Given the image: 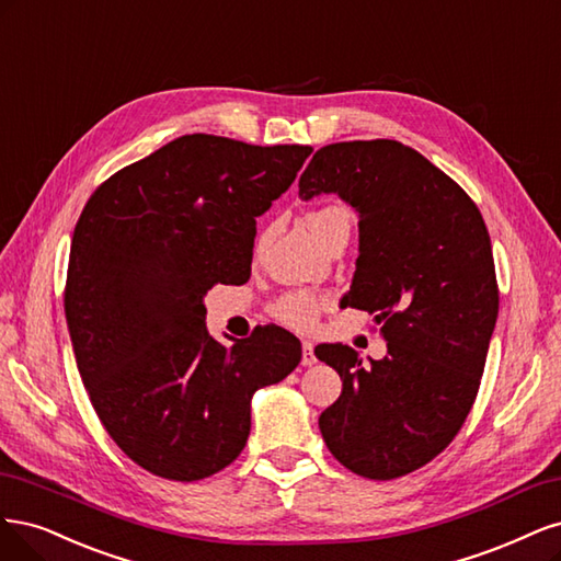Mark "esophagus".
I'll use <instances>...</instances> for the list:
<instances>
[{
	"instance_id": "34e87169",
	"label": "esophagus",
	"mask_w": 561,
	"mask_h": 561,
	"mask_svg": "<svg viewBox=\"0 0 561 561\" xmlns=\"http://www.w3.org/2000/svg\"><path fill=\"white\" fill-rule=\"evenodd\" d=\"M317 356H314V345L310 340H302V366H314Z\"/></svg>"
}]
</instances>
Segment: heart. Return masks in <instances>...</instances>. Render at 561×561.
I'll list each match as a JSON object with an SVG mask.
<instances>
[{"label": "heart", "instance_id": "heart-1", "mask_svg": "<svg viewBox=\"0 0 561 561\" xmlns=\"http://www.w3.org/2000/svg\"><path fill=\"white\" fill-rule=\"evenodd\" d=\"M340 219H350V211L345 207H337V205H329V207H321L317 211H312L307 216V226L314 232V238L319 240L323 232L329 230L331 224L340 221ZM319 310L321 305L312 294H288L284 296L277 305H275V314L288 323V327L300 329V331H310L317 319H319Z\"/></svg>", "mask_w": 561, "mask_h": 561}]
</instances>
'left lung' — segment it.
Segmentation results:
<instances>
[{
	"instance_id": "8db88e82",
	"label": "left lung",
	"mask_w": 561,
	"mask_h": 561,
	"mask_svg": "<svg viewBox=\"0 0 561 561\" xmlns=\"http://www.w3.org/2000/svg\"><path fill=\"white\" fill-rule=\"evenodd\" d=\"M323 193L358 216L345 302L382 323L387 356L364 366L340 342L314 350L342 379L319 428L352 473L393 480L440 455L473 408L499 314L490 232L459 184L393 139L319 149L298 195Z\"/></svg>"
}]
</instances>
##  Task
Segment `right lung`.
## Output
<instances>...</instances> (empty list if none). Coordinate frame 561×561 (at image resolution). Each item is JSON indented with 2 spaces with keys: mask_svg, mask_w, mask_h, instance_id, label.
I'll return each instance as SVG.
<instances>
[{
  "mask_svg": "<svg viewBox=\"0 0 561 561\" xmlns=\"http://www.w3.org/2000/svg\"><path fill=\"white\" fill-rule=\"evenodd\" d=\"M312 147L176 137L90 195L71 238L65 312L100 422L149 473L193 482L240 457L251 399L300 364V340L263 327L232 347L205 327L214 284H244L256 216Z\"/></svg>",
  "mask_w": 561,
  "mask_h": 561,
  "instance_id": "1",
  "label": "right lung"
}]
</instances>
